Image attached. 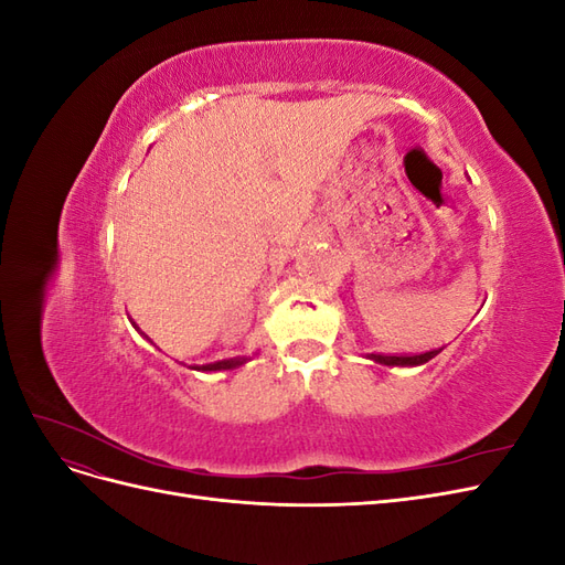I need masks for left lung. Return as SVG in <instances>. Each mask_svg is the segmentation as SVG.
Segmentation results:
<instances>
[{
    "label": "left lung",
    "mask_w": 565,
    "mask_h": 565,
    "mask_svg": "<svg viewBox=\"0 0 565 565\" xmlns=\"http://www.w3.org/2000/svg\"><path fill=\"white\" fill-rule=\"evenodd\" d=\"M443 349H434V351H426V353H417V355H384V353H367L370 361L386 365V367H417L429 363L431 358H436Z\"/></svg>",
    "instance_id": "left-lung-1"
}]
</instances>
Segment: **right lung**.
<instances>
[{
    "label": "right lung",
    "instance_id": "obj_1",
    "mask_svg": "<svg viewBox=\"0 0 565 565\" xmlns=\"http://www.w3.org/2000/svg\"><path fill=\"white\" fill-rule=\"evenodd\" d=\"M249 361L247 355H237V358H226V361H216V363H207V365H195L193 370L198 372H221V370H235Z\"/></svg>",
    "mask_w": 565,
    "mask_h": 565
}]
</instances>
